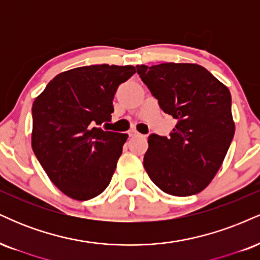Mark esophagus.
Returning <instances> with one entry per match:
<instances>
[{
  "mask_svg": "<svg viewBox=\"0 0 260 260\" xmlns=\"http://www.w3.org/2000/svg\"><path fill=\"white\" fill-rule=\"evenodd\" d=\"M129 137H138V136H140V134L137 132V131H134V129H132V131H129Z\"/></svg>",
  "mask_w": 260,
  "mask_h": 260,
  "instance_id": "34e87169",
  "label": "esophagus"
}]
</instances>
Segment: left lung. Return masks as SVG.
Here are the masks:
<instances>
[{
    "instance_id": "8db88e82",
    "label": "left lung",
    "mask_w": 260,
    "mask_h": 260,
    "mask_svg": "<svg viewBox=\"0 0 260 260\" xmlns=\"http://www.w3.org/2000/svg\"><path fill=\"white\" fill-rule=\"evenodd\" d=\"M165 113L177 120L170 137L151 134L144 168L162 192H202L221 168L235 134L228 86L196 63L137 66Z\"/></svg>"
}]
</instances>
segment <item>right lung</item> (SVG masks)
Here are the masks:
<instances>
[{
    "instance_id": "add662e5",
    "label": "right lung",
    "mask_w": 260,
    "mask_h": 260,
    "mask_svg": "<svg viewBox=\"0 0 260 260\" xmlns=\"http://www.w3.org/2000/svg\"><path fill=\"white\" fill-rule=\"evenodd\" d=\"M134 73L133 66L73 68L57 74L32 104V150L70 198L88 201L109 186L128 134L99 126L111 121L115 92Z\"/></svg>"
}]
</instances>
